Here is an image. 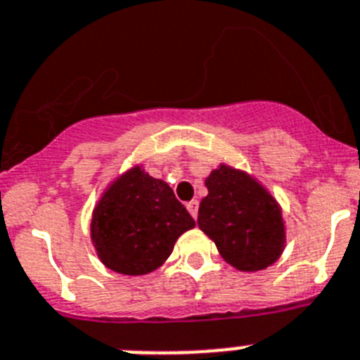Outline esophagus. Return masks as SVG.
I'll return each mask as SVG.
<instances>
[{
	"label": "esophagus",
	"mask_w": 360,
	"mask_h": 360,
	"mask_svg": "<svg viewBox=\"0 0 360 360\" xmlns=\"http://www.w3.org/2000/svg\"><path fill=\"white\" fill-rule=\"evenodd\" d=\"M186 208H188L190 215H192L193 219L198 217V212H199V201H198V199H193V201H190L188 205H186Z\"/></svg>",
	"instance_id": "34e87169"
}]
</instances>
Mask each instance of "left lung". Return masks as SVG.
Instances as JSON below:
<instances>
[{"label": "left lung", "instance_id": "left-lung-1", "mask_svg": "<svg viewBox=\"0 0 360 360\" xmlns=\"http://www.w3.org/2000/svg\"><path fill=\"white\" fill-rule=\"evenodd\" d=\"M198 224L219 254L243 271L264 270L284 248L283 214L274 198L245 172L221 165L205 181Z\"/></svg>", "mask_w": 360, "mask_h": 360}]
</instances>
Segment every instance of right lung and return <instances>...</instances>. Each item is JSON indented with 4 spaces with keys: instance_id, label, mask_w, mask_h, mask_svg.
I'll use <instances>...</instances> for the list:
<instances>
[{
    "instance_id": "obj_1",
    "label": "right lung",
    "mask_w": 360,
    "mask_h": 360,
    "mask_svg": "<svg viewBox=\"0 0 360 360\" xmlns=\"http://www.w3.org/2000/svg\"><path fill=\"white\" fill-rule=\"evenodd\" d=\"M195 221L165 181L134 167L108 186L94 208L92 243L106 268L145 275L172 254L177 237Z\"/></svg>"
}]
</instances>
